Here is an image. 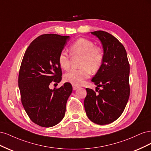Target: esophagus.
I'll return each instance as SVG.
<instances>
[{"instance_id":"34e87169","label":"esophagus","mask_w":151,"mask_h":151,"mask_svg":"<svg viewBox=\"0 0 151 151\" xmlns=\"http://www.w3.org/2000/svg\"><path fill=\"white\" fill-rule=\"evenodd\" d=\"M72 88H73V90L75 91V90H77V89L79 88V86H76V85H72Z\"/></svg>"}]
</instances>
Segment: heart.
I'll use <instances>...</instances> for the list:
<instances>
[{"mask_svg":"<svg viewBox=\"0 0 151 151\" xmlns=\"http://www.w3.org/2000/svg\"><path fill=\"white\" fill-rule=\"evenodd\" d=\"M73 56L81 55L78 69H73L64 75L65 81L73 85L81 86L88 79L91 72H97L101 67L103 55L101 48L94 46L91 40L81 38L73 43L69 48ZM58 63L63 70H67L70 67V57L64 52H61L58 57Z\"/></svg>","mask_w":151,"mask_h":151,"instance_id":"b5f03b06","label":"heart"}]
</instances>
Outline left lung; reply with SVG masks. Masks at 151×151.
<instances>
[{
  "instance_id": "obj_1",
  "label": "left lung",
  "mask_w": 151,
  "mask_h": 151,
  "mask_svg": "<svg viewBox=\"0 0 151 151\" xmlns=\"http://www.w3.org/2000/svg\"><path fill=\"white\" fill-rule=\"evenodd\" d=\"M91 33L101 41L103 48L102 65L91 80L101 89L96 94L93 89L86 88L84 105L91 121L106 125L120 116L127 104L130 65L124 47L115 36L103 31Z\"/></svg>"
}]
</instances>
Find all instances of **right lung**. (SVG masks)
<instances>
[{
	"label": "right lung",
	"mask_w": 151,
	"mask_h": 151,
	"mask_svg": "<svg viewBox=\"0 0 151 151\" xmlns=\"http://www.w3.org/2000/svg\"><path fill=\"white\" fill-rule=\"evenodd\" d=\"M69 36L45 34L31 43L22 58L18 78L21 102L31 121L41 127L56 125L65 116L72 85L65 83L52 89V81L62 80L58 57Z\"/></svg>",
	"instance_id": "add662e5"
}]
</instances>
